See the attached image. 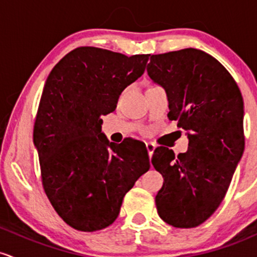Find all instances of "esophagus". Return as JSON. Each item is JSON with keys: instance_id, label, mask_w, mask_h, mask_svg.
<instances>
[{"instance_id": "esophagus-1", "label": "esophagus", "mask_w": 257, "mask_h": 257, "mask_svg": "<svg viewBox=\"0 0 257 257\" xmlns=\"http://www.w3.org/2000/svg\"><path fill=\"white\" fill-rule=\"evenodd\" d=\"M146 149H147V152H148L149 158H152L153 152H154V149H155L154 144H153V143H146Z\"/></svg>"}]
</instances>
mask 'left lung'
I'll use <instances>...</instances> for the list:
<instances>
[{"label": "left lung", "instance_id": "8db88e82", "mask_svg": "<svg viewBox=\"0 0 257 257\" xmlns=\"http://www.w3.org/2000/svg\"><path fill=\"white\" fill-rule=\"evenodd\" d=\"M147 71L165 88L170 120L187 131L188 151L155 148L163 175L158 214L176 228H193L220 206L244 152L243 97L229 71L195 48L153 54Z\"/></svg>", "mask_w": 257, "mask_h": 257}]
</instances>
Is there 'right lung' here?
Listing matches in <instances>:
<instances>
[{"instance_id":"right-lung-1","label":"right lung","mask_w":257,"mask_h":257,"mask_svg":"<svg viewBox=\"0 0 257 257\" xmlns=\"http://www.w3.org/2000/svg\"><path fill=\"white\" fill-rule=\"evenodd\" d=\"M149 56L83 46L63 57L46 80L34 144L46 195L75 229L110 226L126 193L151 167L146 146H115L100 132L102 116L144 73Z\"/></svg>"}]
</instances>
